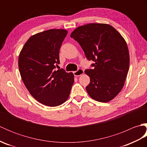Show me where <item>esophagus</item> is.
<instances>
[{"instance_id": "obj_1", "label": "esophagus", "mask_w": 147, "mask_h": 147, "mask_svg": "<svg viewBox=\"0 0 147 147\" xmlns=\"http://www.w3.org/2000/svg\"><path fill=\"white\" fill-rule=\"evenodd\" d=\"M74 75L75 76H82V74H83L84 73V71L82 69H78L76 71H74Z\"/></svg>"}]
</instances>
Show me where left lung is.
Listing matches in <instances>:
<instances>
[{"instance_id": "8db88e82", "label": "left lung", "mask_w": 147, "mask_h": 147, "mask_svg": "<svg viewBox=\"0 0 147 147\" xmlns=\"http://www.w3.org/2000/svg\"><path fill=\"white\" fill-rule=\"evenodd\" d=\"M71 37L79 43L86 58L95 62L85 73L90 79L86 90L91 98L108 102L123 89L129 67L125 40L108 24L90 23L76 28Z\"/></svg>"}]
</instances>
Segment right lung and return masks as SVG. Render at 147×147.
Segmentation results:
<instances>
[{
	"instance_id": "obj_1",
	"label": "right lung",
	"mask_w": 147,
	"mask_h": 147,
	"mask_svg": "<svg viewBox=\"0 0 147 147\" xmlns=\"http://www.w3.org/2000/svg\"><path fill=\"white\" fill-rule=\"evenodd\" d=\"M67 34L64 29H51L32 35L19 55L21 79L33 97L41 104L56 107L69 96L74 83L73 73L61 69L59 50Z\"/></svg>"
}]
</instances>
